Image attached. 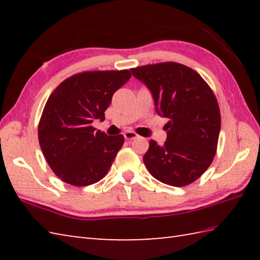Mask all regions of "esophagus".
Masks as SVG:
<instances>
[{
	"instance_id": "1",
	"label": "esophagus",
	"mask_w": 260,
	"mask_h": 260,
	"mask_svg": "<svg viewBox=\"0 0 260 260\" xmlns=\"http://www.w3.org/2000/svg\"><path fill=\"white\" fill-rule=\"evenodd\" d=\"M124 137H125V140H127V141H131V140H134V139H136V137H137V134L135 133V132L127 131V132H125V133H124Z\"/></svg>"
}]
</instances>
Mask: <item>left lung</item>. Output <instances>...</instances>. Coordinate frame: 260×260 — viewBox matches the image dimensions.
I'll use <instances>...</instances> for the list:
<instances>
[{
  "label": "left lung",
  "instance_id": "obj_1",
  "mask_svg": "<svg viewBox=\"0 0 260 260\" xmlns=\"http://www.w3.org/2000/svg\"><path fill=\"white\" fill-rule=\"evenodd\" d=\"M150 89L156 112L169 118L167 141H150L143 157L162 183L185 186L206 172L217 152L221 116L211 88L197 71L176 62L131 69Z\"/></svg>",
  "mask_w": 260,
  "mask_h": 260
}]
</instances>
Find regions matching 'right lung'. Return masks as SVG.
<instances>
[{
  "instance_id": "obj_1",
  "label": "right lung",
  "mask_w": 260,
  "mask_h": 260,
  "mask_svg": "<svg viewBox=\"0 0 260 260\" xmlns=\"http://www.w3.org/2000/svg\"><path fill=\"white\" fill-rule=\"evenodd\" d=\"M129 78V70L86 71L63 80L48 98L38 127L39 144L66 183L86 186L107 174L124 136H108L91 123L105 119L114 92Z\"/></svg>"
}]
</instances>
